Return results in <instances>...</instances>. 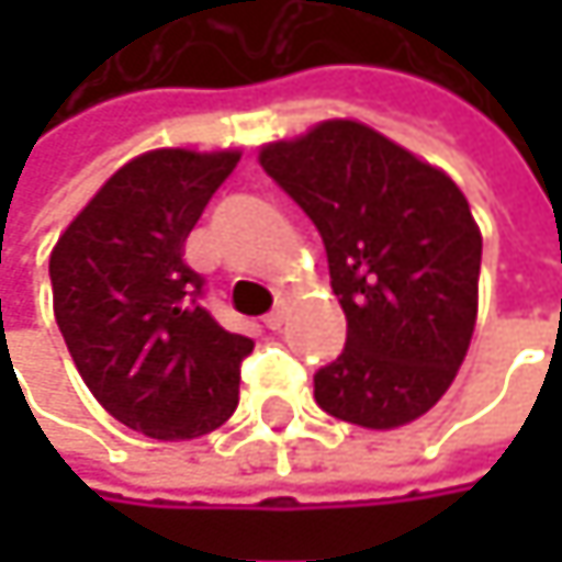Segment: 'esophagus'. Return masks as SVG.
Wrapping results in <instances>:
<instances>
[{
	"label": "esophagus",
	"mask_w": 562,
	"mask_h": 562,
	"mask_svg": "<svg viewBox=\"0 0 562 562\" xmlns=\"http://www.w3.org/2000/svg\"><path fill=\"white\" fill-rule=\"evenodd\" d=\"M282 322H285V302H280V305H277V308H273V312L263 318V325L277 331V328H282Z\"/></svg>",
	"instance_id": "obj_1"
}]
</instances>
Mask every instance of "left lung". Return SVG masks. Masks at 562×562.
I'll use <instances>...</instances> for the list:
<instances>
[{
	"label": "left lung",
	"mask_w": 562,
	"mask_h": 562,
	"mask_svg": "<svg viewBox=\"0 0 562 562\" xmlns=\"http://www.w3.org/2000/svg\"><path fill=\"white\" fill-rule=\"evenodd\" d=\"M260 166L318 227L348 318L345 351L315 371V403L364 429L423 416L475 331L482 234L465 194L355 120L270 143Z\"/></svg>",
	"instance_id": "obj_1"
}]
</instances>
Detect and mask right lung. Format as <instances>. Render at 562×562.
<instances>
[{"label": "right lung", "mask_w": 562, "mask_h": 562, "mask_svg": "<svg viewBox=\"0 0 562 562\" xmlns=\"http://www.w3.org/2000/svg\"><path fill=\"white\" fill-rule=\"evenodd\" d=\"M240 153L156 149L116 171L60 234L48 273L64 345L100 406L153 439L231 419L247 335L204 308L184 240Z\"/></svg>", "instance_id": "add662e5"}]
</instances>
